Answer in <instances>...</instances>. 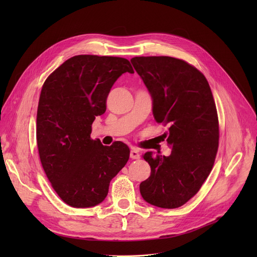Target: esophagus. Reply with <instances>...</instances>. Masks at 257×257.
I'll return each mask as SVG.
<instances>
[{
    "mask_svg": "<svg viewBox=\"0 0 257 257\" xmlns=\"http://www.w3.org/2000/svg\"><path fill=\"white\" fill-rule=\"evenodd\" d=\"M130 158L131 159H139L140 158V153L137 149H132L130 151Z\"/></svg>",
    "mask_w": 257,
    "mask_h": 257,
    "instance_id": "esophagus-1",
    "label": "esophagus"
}]
</instances>
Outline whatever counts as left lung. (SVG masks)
I'll use <instances>...</instances> for the list:
<instances>
[{
	"instance_id": "left-lung-1",
	"label": "left lung",
	"mask_w": 257,
	"mask_h": 257,
	"mask_svg": "<svg viewBox=\"0 0 257 257\" xmlns=\"http://www.w3.org/2000/svg\"><path fill=\"white\" fill-rule=\"evenodd\" d=\"M134 70L149 90L157 123L169 127L164 136L169 156L147 152L151 175L140 184L148 203L177 208L193 198L213 167L219 147V119L205 76L184 60L169 56L134 57Z\"/></svg>"
}]
</instances>
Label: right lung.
I'll use <instances>...</instances> for the list:
<instances>
[{
    "label": "right lung",
    "mask_w": 257,
    "mask_h": 257,
    "mask_svg": "<svg viewBox=\"0 0 257 257\" xmlns=\"http://www.w3.org/2000/svg\"><path fill=\"white\" fill-rule=\"evenodd\" d=\"M124 73H134L125 58L77 55L43 85L36 118L40 163L54 191L72 207L103 202L111 179L129 159L126 144L108 147L90 139L94 118L105 112L108 93Z\"/></svg>",
    "instance_id": "1"
}]
</instances>
